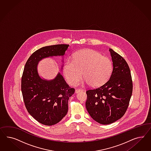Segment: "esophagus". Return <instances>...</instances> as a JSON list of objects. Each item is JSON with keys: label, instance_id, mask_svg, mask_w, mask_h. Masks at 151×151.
<instances>
[{"label": "esophagus", "instance_id": "obj_1", "mask_svg": "<svg viewBox=\"0 0 151 151\" xmlns=\"http://www.w3.org/2000/svg\"><path fill=\"white\" fill-rule=\"evenodd\" d=\"M83 91L82 89H80V88H78V89H76L75 90V93H78V92H82Z\"/></svg>", "mask_w": 151, "mask_h": 151}]
</instances>
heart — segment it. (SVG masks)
I'll return each mask as SVG.
<instances>
[{"label": "heart", "mask_w": 151, "mask_h": 151, "mask_svg": "<svg viewBox=\"0 0 151 151\" xmlns=\"http://www.w3.org/2000/svg\"><path fill=\"white\" fill-rule=\"evenodd\" d=\"M112 68V61L108 57L94 50L83 49L75 54L73 61L65 63L63 73L71 85H77L83 74L85 82L92 87H97L107 81Z\"/></svg>", "instance_id": "b5f03b06"}]
</instances>
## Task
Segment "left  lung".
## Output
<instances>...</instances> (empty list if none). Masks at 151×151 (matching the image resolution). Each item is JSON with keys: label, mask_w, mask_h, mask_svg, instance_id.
Masks as SVG:
<instances>
[{"label": "left lung", "mask_w": 151, "mask_h": 151, "mask_svg": "<svg viewBox=\"0 0 151 151\" xmlns=\"http://www.w3.org/2000/svg\"><path fill=\"white\" fill-rule=\"evenodd\" d=\"M109 51L113 62L110 78L100 87L86 91L87 111L92 119L102 124H112L124 116L132 93L128 64L112 49Z\"/></svg>", "instance_id": "left-lung-1"}]
</instances>
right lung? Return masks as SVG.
<instances>
[{"mask_svg":"<svg viewBox=\"0 0 151 151\" xmlns=\"http://www.w3.org/2000/svg\"><path fill=\"white\" fill-rule=\"evenodd\" d=\"M69 47L67 44L42 47L32 53L24 69L21 90L25 107L34 119L44 125L55 124L65 116L75 88L69 86L60 73L50 81L41 78L37 64L45 58L64 56Z\"/></svg>","mask_w":151,"mask_h":151,"instance_id":"add662e5","label":"right lung"}]
</instances>
